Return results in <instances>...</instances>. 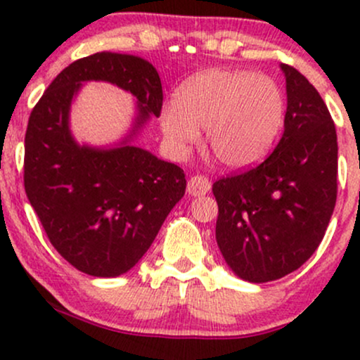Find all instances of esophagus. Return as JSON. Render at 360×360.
<instances>
[{"label": "esophagus", "mask_w": 360, "mask_h": 360, "mask_svg": "<svg viewBox=\"0 0 360 360\" xmlns=\"http://www.w3.org/2000/svg\"><path fill=\"white\" fill-rule=\"evenodd\" d=\"M187 190H188L190 195H193V197L205 195V193L210 190V181L204 175H193V176H190V180L187 184Z\"/></svg>", "instance_id": "34e87169"}]
</instances>
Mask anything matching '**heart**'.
I'll use <instances>...</instances> for the list:
<instances>
[{"instance_id": "1", "label": "heart", "mask_w": 360, "mask_h": 360, "mask_svg": "<svg viewBox=\"0 0 360 360\" xmlns=\"http://www.w3.org/2000/svg\"><path fill=\"white\" fill-rule=\"evenodd\" d=\"M286 101L269 75L246 69H210L185 80L173 104L160 112L168 145L185 151L205 131V145L219 163L240 170L259 162L285 120Z\"/></svg>"}]
</instances>
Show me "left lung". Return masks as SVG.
<instances>
[{
  "label": "left lung",
  "instance_id": "left-lung-1",
  "mask_svg": "<svg viewBox=\"0 0 360 360\" xmlns=\"http://www.w3.org/2000/svg\"><path fill=\"white\" fill-rule=\"evenodd\" d=\"M288 108L273 153L212 185L215 239L243 280L266 283L293 273L322 243L337 202V133L319 91L281 63Z\"/></svg>",
  "mask_w": 360,
  "mask_h": 360
}]
</instances>
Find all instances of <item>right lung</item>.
<instances>
[{"label":"right lung","mask_w":360,"mask_h":360,"mask_svg":"<svg viewBox=\"0 0 360 360\" xmlns=\"http://www.w3.org/2000/svg\"><path fill=\"white\" fill-rule=\"evenodd\" d=\"M84 80H108L138 99L141 126L160 116L158 72L134 55L99 52L79 58L52 80L32 109L25 134V192L46 238L63 259L91 276L129 271L184 197L175 163L141 148L79 146L70 136L72 97Z\"/></svg>","instance_id":"1"}]
</instances>
